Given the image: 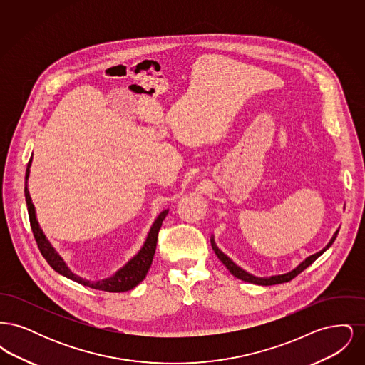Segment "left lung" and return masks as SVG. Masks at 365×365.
<instances>
[{"instance_id": "obj_1", "label": "left lung", "mask_w": 365, "mask_h": 365, "mask_svg": "<svg viewBox=\"0 0 365 365\" xmlns=\"http://www.w3.org/2000/svg\"><path fill=\"white\" fill-rule=\"evenodd\" d=\"M338 231H339V230L335 231V234L332 235L330 242L327 243V246H326L324 249H322L320 252H317V253H314L312 256H309L308 259H305V260L302 261L293 271H290V272H287V274H283V275H274V277H269V278H257V277H255V275H252V274L243 271L241 267H238L230 257H227L226 255L216 246L213 237L210 238V243H212V249L215 250V253H216V256L219 257V260L222 261V262L226 265L227 269H228L235 278L241 279V280H245V282H249V283L261 284V286H272V284H279V283L290 282V280L295 278L298 274H301L304 269H307V268L312 264L313 261L316 260L317 257H320V256L330 247L332 242L335 241L336 235H338Z\"/></svg>"}]
</instances>
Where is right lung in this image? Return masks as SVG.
Returning <instances> with one entry per match:
<instances>
[{"mask_svg": "<svg viewBox=\"0 0 365 365\" xmlns=\"http://www.w3.org/2000/svg\"><path fill=\"white\" fill-rule=\"evenodd\" d=\"M31 161H33V157L30 158V161L27 164V170H26L24 195H26V202H27L29 216H30V225H31V230H33V234H34L35 241H36V245L39 247V252L42 253L45 260L48 261V264L52 267L56 272L64 275L66 278L75 280V282H78L83 286L96 289V290H103V292H109V293H122V292H128V290L134 289L135 286H138L139 283L146 277V274H148V271L152 265L153 256H155V252H156L157 235H158L160 227L163 225V220L165 219L168 210L165 209L157 216L153 226L150 227V231L146 237V241L143 243V246L140 247L138 253L131 260L128 261L123 268H120L110 278L97 280V282H90V280L81 278V277L71 272L67 264L60 257V255L54 250V247L51 245V242L46 240L45 234L42 232L41 227L36 222L34 205H33L30 192L27 189V180H29V176H30Z\"/></svg>", "mask_w": 365, "mask_h": 365, "instance_id": "right-lung-1", "label": "right lung"}]
</instances>
